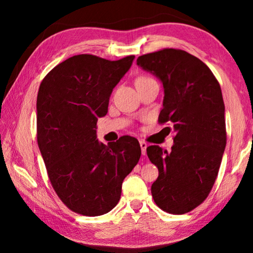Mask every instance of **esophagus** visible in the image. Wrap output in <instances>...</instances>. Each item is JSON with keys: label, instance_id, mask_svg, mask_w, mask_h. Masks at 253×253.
<instances>
[{"label": "esophagus", "instance_id": "1", "mask_svg": "<svg viewBox=\"0 0 253 253\" xmlns=\"http://www.w3.org/2000/svg\"><path fill=\"white\" fill-rule=\"evenodd\" d=\"M139 145H140V149H142V154L143 155H145L146 154V148H147V144L143 142V140H140L139 142Z\"/></svg>", "mask_w": 253, "mask_h": 253}]
</instances>
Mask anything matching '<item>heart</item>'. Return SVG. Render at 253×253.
<instances>
[{
    "label": "heart",
    "instance_id": "1",
    "mask_svg": "<svg viewBox=\"0 0 253 253\" xmlns=\"http://www.w3.org/2000/svg\"><path fill=\"white\" fill-rule=\"evenodd\" d=\"M140 79H148V78H145V77H142V78H138L137 80H140Z\"/></svg>",
    "mask_w": 253,
    "mask_h": 253
}]
</instances>
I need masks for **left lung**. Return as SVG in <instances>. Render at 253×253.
Listing matches in <instances>:
<instances>
[{"instance_id":"left-lung-1","label":"left lung","mask_w":253,"mask_h":253,"mask_svg":"<svg viewBox=\"0 0 253 253\" xmlns=\"http://www.w3.org/2000/svg\"><path fill=\"white\" fill-rule=\"evenodd\" d=\"M137 66L161 80L164 99L158 122L172 123L176 131L170 152L157 145L146 149L158 169L153 199L165 212H190L208 198L225 149L221 87L204 62L183 50L140 55Z\"/></svg>"}]
</instances>
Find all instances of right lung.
<instances>
[{
	"mask_svg": "<svg viewBox=\"0 0 253 253\" xmlns=\"http://www.w3.org/2000/svg\"><path fill=\"white\" fill-rule=\"evenodd\" d=\"M135 55L110 61L74 55L44 77L37 98V137L55 193L71 211L87 216L116 207L124 178L139 161L138 140L123 136L106 146L97 139L113 89Z\"/></svg>",
	"mask_w": 253,
	"mask_h": 253,
	"instance_id": "right-lung-1",
	"label": "right lung"
}]
</instances>
